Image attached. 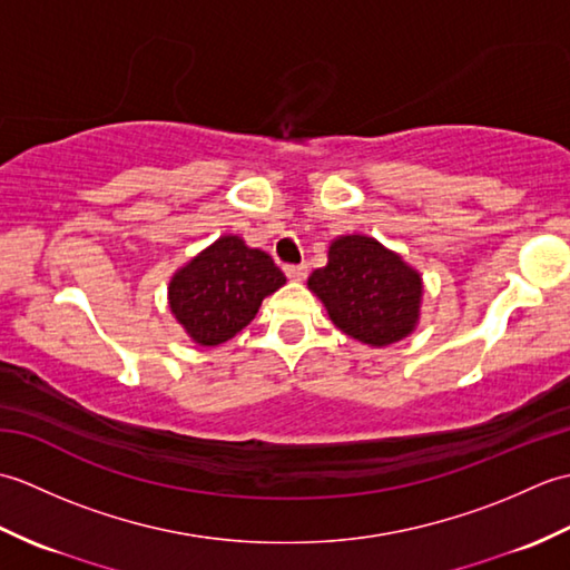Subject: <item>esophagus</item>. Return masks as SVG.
I'll return each instance as SVG.
<instances>
[{
  "mask_svg": "<svg viewBox=\"0 0 570 570\" xmlns=\"http://www.w3.org/2000/svg\"><path fill=\"white\" fill-rule=\"evenodd\" d=\"M284 272L288 278L301 282V278H306V274H308V264H286Z\"/></svg>",
  "mask_w": 570,
  "mask_h": 570,
  "instance_id": "1",
  "label": "esophagus"
}]
</instances>
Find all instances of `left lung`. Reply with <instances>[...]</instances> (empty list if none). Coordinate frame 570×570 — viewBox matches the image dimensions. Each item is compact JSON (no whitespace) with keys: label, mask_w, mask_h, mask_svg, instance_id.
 Instances as JSON below:
<instances>
[{"label":"left lung","mask_w":570,"mask_h":570,"mask_svg":"<svg viewBox=\"0 0 570 570\" xmlns=\"http://www.w3.org/2000/svg\"><path fill=\"white\" fill-rule=\"evenodd\" d=\"M331 321L355 341L382 347L402 341L419 321L421 276L377 239H335L328 264L308 276Z\"/></svg>","instance_id":"left-lung-1"}]
</instances>
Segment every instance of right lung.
I'll list each match as a JSON object with an SVG mask.
<instances>
[{
	"instance_id": "right-lung-1",
	"label": "right lung",
	"mask_w": 570,
	"mask_h": 570,
	"mask_svg": "<svg viewBox=\"0 0 570 570\" xmlns=\"http://www.w3.org/2000/svg\"><path fill=\"white\" fill-rule=\"evenodd\" d=\"M284 284L286 276L269 254L239 237H220L176 272L168 304L193 341L213 347L249 325L264 296Z\"/></svg>"
}]
</instances>
